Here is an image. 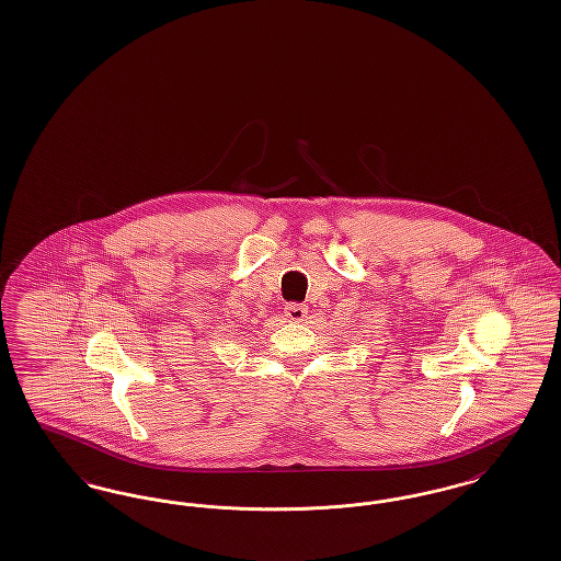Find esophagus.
Returning <instances> with one entry per match:
<instances>
[{
  "instance_id": "obj_1",
  "label": "esophagus",
  "mask_w": 561,
  "mask_h": 561,
  "mask_svg": "<svg viewBox=\"0 0 561 561\" xmlns=\"http://www.w3.org/2000/svg\"><path fill=\"white\" fill-rule=\"evenodd\" d=\"M284 313H286V320L288 321H302L307 318V305H300V302H290L284 307Z\"/></svg>"
}]
</instances>
